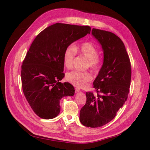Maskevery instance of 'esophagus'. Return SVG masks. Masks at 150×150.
Returning <instances> with one entry per match:
<instances>
[{
    "mask_svg": "<svg viewBox=\"0 0 150 150\" xmlns=\"http://www.w3.org/2000/svg\"><path fill=\"white\" fill-rule=\"evenodd\" d=\"M75 92H80V89L79 88H76L75 89Z\"/></svg>",
    "mask_w": 150,
    "mask_h": 150,
    "instance_id": "obj_1",
    "label": "esophagus"
}]
</instances>
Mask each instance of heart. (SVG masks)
Masks as SVG:
<instances>
[{
	"label": "heart",
	"instance_id": "1",
	"mask_svg": "<svg viewBox=\"0 0 150 150\" xmlns=\"http://www.w3.org/2000/svg\"><path fill=\"white\" fill-rule=\"evenodd\" d=\"M76 52L80 56L88 59L87 67L93 72H98L103 64V58L98 55V49L96 45L90 41H86L78 46L70 45L66 47L63 54V62L67 69L72 67L74 59ZM66 80L78 88H84L92 80V76L89 72H80L72 71L66 76Z\"/></svg>",
	"mask_w": 150,
	"mask_h": 150
}]
</instances>
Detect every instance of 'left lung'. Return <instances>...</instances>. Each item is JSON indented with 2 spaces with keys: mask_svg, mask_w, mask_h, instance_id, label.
I'll return each mask as SVG.
<instances>
[{
  "mask_svg": "<svg viewBox=\"0 0 150 150\" xmlns=\"http://www.w3.org/2000/svg\"><path fill=\"white\" fill-rule=\"evenodd\" d=\"M92 34L103 48L104 62L93 83L96 92H86V103L80 110V120L85 127L97 128L111 122L127 101L131 66L119 37L97 28H93Z\"/></svg>",
  "mask_w": 150,
  "mask_h": 150,
  "instance_id": "8db88e82",
  "label": "left lung"
}]
</instances>
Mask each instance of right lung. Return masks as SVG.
Here are the masks:
<instances>
[{
    "mask_svg": "<svg viewBox=\"0 0 150 150\" xmlns=\"http://www.w3.org/2000/svg\"><path fill=\"white\" fill-rule=\"evenodd\" d=\"M89 26L56 23L43 30L31 44L22 64L23 94L35 113L44 119L57 117L60 100L74 95L64 76L63 54L73 42L90 33Z\"/></svg>",
    "mask_w": 150,
    "mask_h": 150,
    "instance_id": "obj_1",
    "label": "right lung"
}]
</instances>
